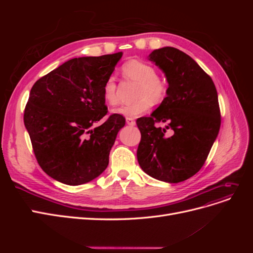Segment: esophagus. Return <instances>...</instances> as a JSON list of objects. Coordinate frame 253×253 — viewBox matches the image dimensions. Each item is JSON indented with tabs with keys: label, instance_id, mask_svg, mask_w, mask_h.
<instances>
[{
	"label": "esophagus",
	"instance_id": "1",
	"mask_svg": "<svg viewBox=\"0 0 253 253\" xmlns=\"http://www.w3.org/2000/svg\"><path fill=\"white\" fill-rule=\"evenodd\" d=\"M126 124H127L128 126H134L136 125V122H135V120H134L133 118L127 117V118L126 119Z\"/></svg>",
	"mask_w": 253,
	"mask_h": 253
}]
</instances>
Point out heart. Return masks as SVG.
<instances>
[{
  "label": "heart",
  "instance_id": "1",
  "mask_svg": "<svg viewBox=\"0 0 253 253\" xmlns=\"http://www.w3.org/2000/svg\"><path fill=\"white\" fill-rule=\"evenodd\" d=\"M121 72L127 79L137 81L136 97L138 98L132 103L121 105L114 113L124 115L126 117H135L147 112L152 104H158L165 100L168 94V84L164 78L156 75L155 67L141 60H128L121 66ZM103 98L110 105L118 102L117 83L113 76L104 81Z\"/></svg>",
  "mask_w": 253,
  "mask_h": 253
}]
</instances>
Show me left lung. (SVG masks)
<instances>
[{"mask_svg": "<svg viewBox=\"0 0 253 253\" xmlns=\"http://www.w3.org/2000/svg\"><path fill=\"white\" fill-rule=\"evenodd\" d=\"M149 60L165 73L169 87L150 117L136 120L141 133L137 159L153 178L180 182L201 170L218 135L217 91L210 76L177 48L155 49ZM157 122L166 126L156 127Z\"/></svg>", "mask_w": 253, "mask_h": 253, "instance_id": "left-lung-1", "label": "left lung"}]
</instances>
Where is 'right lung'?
<instances>
[{
  "mask_svg": "<svg viewBox=\"0 0 253 253\" xmlns=\"http://www.w3.org/2000/svg\"><path fill=\"white\" fill-rule=\"evenodd\" d=\"M122 52L66 61L30 89L24 125L35 156L51 178L78 186L98 177L109 165L117 134L126 125L108 114L102 87Z\"/></svg>",
  "mask_w": 253,
  "mask_h": 253,
  "instance_id": "obj_1",
  "label": "right lung"
}]
</instances>
